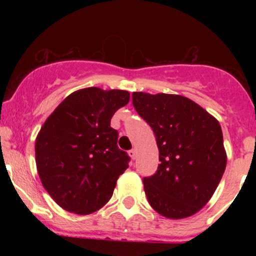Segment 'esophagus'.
<instances>
[{"label": "esophagus", "mask_w": 256, "mask_h": 256, "mask_svg": "<svg viewBox=\"0 0 256 256\" xmlns=\"http://www.w3.org/2000/svg\"><path fill=\"white\" fill-rule=\"evenodd\" d=\"M128 155H130V158H132V160H134V158H137V152L134 150V149H131V150L128 152Z\"/></svg>", "instance_id": "34e87169"}]
</instances>
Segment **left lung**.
Listing matches in <instances>:
<instances>
[{
    "label": "left lung",
    "instance_id": "obj_1",
    "mask_svg": "<svg viewBox=\"0 0 256 256\" xmlns=\"http://www.w3.org/2000/svg\"><path fill=\"white\" fill-rule=\"evenodd\" d=\"M134 110L152 128L160 165L143 179L149 204L168 219L198 213L224 174L226 152L219 122L190 98L134 92Z\"/></svg>",
    "mask_w": 256,
    "mask_h": 256
}]
</instances>
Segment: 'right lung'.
Returning a JSON list of instances; mask_svg holds the SVG:
<instances>
[{
	"instance_id": "right-lung-1",
	"label": "right lung",
	"mask_w": 256,
	"mask_h": 256,
	"mask_svg": "<svg viewBox=\"0 0 256 256\" xmlns=\"http://www.w3.org/2000/svg\"><path fill=\"white\" fill-rule=\"evenodd\" d=\"M130 101L125 90L85 88L67 96L36 138V165L44 189L76 214H91L110 201L130 158L118 148L110 119Z\"/></svg>"
}]
</instances>
